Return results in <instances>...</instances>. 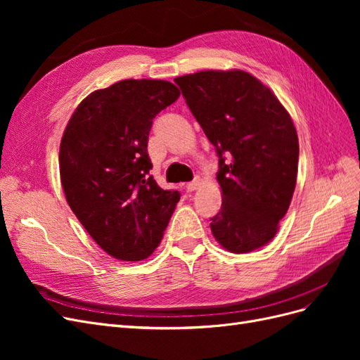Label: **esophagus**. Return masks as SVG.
I'll return each mask as SVG.
<instances>
[{"mask_svg": "<svg viewBox=\"0 0 360 360\" xmlns=\"http://www.w3.org/2000/svg\"><path fill=\"white\" fill-rule=\"evenodd\" d=\"M200 184H201V180H200V179H195L193 181H191V183L186 184V191H188V192L197 191V189L200 188Z\"/></svg>", "mask_w": 360, "mask_h": 360, "instance_id": "esophagus-1", "label": "esophagus"}]
</instances>
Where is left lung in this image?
<instances>
[{
    "mask_svg": "<svg viewBox=\"0 0 360 360\" xmlns=\"http://www.w3.org/2000/svg\"><path fill=\"white\" fill-rule=\"evenodd\" d=\"M219 158L222 207L214 238L246 254L275 237L297 179L296 127L278 97L243 70H205L174 79Z\"/></svg>",
    "mask_w": 360,
    "mask_h": 360,
    "instance_id": "obj_1",
    "label": "left lung"
}]
</instances>
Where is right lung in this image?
Instances as JSON below:
<instances>
[{
    "label": "right lung",
    "instance_id": "right-lung-1",
    "mask_svg": "<svg viewBox=\"0 0 360 360\" xmlns=\"http://www.w3.org/2000/svg\"><path fill=\"white\" fill-rule=\"evenodd\" d=\"M174 84L124 79L93 91L76 108L60 144V176L72 212L106 254L147 258L180 200L150 176L153 118L179 99Z\"/></svg>",
    "mask_w": 360,
    "mask_h": 360
}]
</instances>
